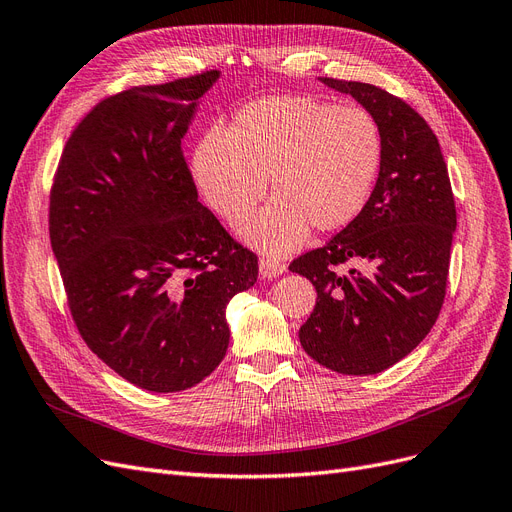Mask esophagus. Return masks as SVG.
I'll use <instances>...</instances> for the list:
<instances>
[{"instance_id":"obj_1","label":"esophagus","mask_w":512,"mask_h":512,"mask_svg":"<svg viewBox=\"0 0 512 512\" xmlns=\"http://www.w3.org/2000/svg\"><path fill=\"white\" fill-rule=\"evenodd\" d=\"M284 271H286V264L281 262V260L269 258V256H262V258H260V275H262L264 279L279 277Z\"/></svg>"}]
</instances>
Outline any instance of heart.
I'll return each mask as SVG.
<instances>
[{
    "instance_id": "heart-1",
    "label": "heart",
    "mask_w": 512,
    "mask_h": 512,
    "mask_svg": "<svg viewBox=\"0 0 512 512\" xmlns=\"http://www.w3.org/2000/svg\"><path fill=\"white\" fill-rule=\"evenodd\" d=\"M383 133L364 108L277 95L237 112L224 137L205 135L192 178L205 203L231 226L245 224L267 192L275 201L243 231L260 252L286 254L315 226L334 233L354 222L377 188Z\"/></svg>"
}]
</instances>
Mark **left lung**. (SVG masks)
Returning a JSON list of instances; mask_svg holds the SVG:
<instances>
[{"instance_id":"left-lung-1","label":"left lung","mask_w":512,"mask_h":512,"mask_svg":"<svg viewBox=\"0 0 512 512\" xmlns=\"http://www.w3.org/2000/svg\"><path fill=\"white\" fill-rule=\"evenodd\" d=\"M320 80L379 122L383 165L362 214L290 264L317 292L298 339L330 370L377 375L426 339L443 307L455 201L438 139L407 101L366 82Z\"/></svg>"}]
</instances>
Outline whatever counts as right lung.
<instances>
[{"instance_id":"obj_1","label":"right lung","mask_w":512,"mask_h":512,"mask_svg":"<svg viewBox=\"0 0 512 512\" xmlns=\"http://www.w3.org/2000/svg\"><path fill=\"white\" fill-rule=\"evenodd\" d=\"M211 69L103 99L69 135L50 190V245L78 332L148 392H182L226 356V305L258 258L199 203L182 139Z\"/></svg>"}]
</instances>
